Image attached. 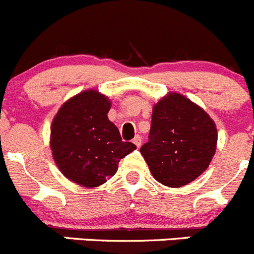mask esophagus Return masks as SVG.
Masks as SVG:
<instances>
[{
  "label": "esophagus",
  "instance_id": "1",
  "mask_svg": "<svg viewBox=\"0 0 254 254\" xmlns=\"http://www.w3.org/2000/svg\"><path fill=\"white\" fill-rule=\"evenodd\" d=\"M132 143L135 144V145L138 146H140L141 145V138H140V135H135L134 136V139H132Z\"/></svg>",
  "mask_w": 254,
  "mask_h": 254
}]
</instances>
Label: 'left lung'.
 I'll list each match as a JSON object with an SVG mask.
<instances>
[{"instance_id":"left-lung-1","label":"left lung","mask_w":254,"mask_h":254,"mask_svg":"<svg viewBox=\"0 0 254 254\" xmlns=\"http://www.w3.org/2000/svg\"><path fill=\"white\" fill-rule=\"evenodd\" d=\"M217 140L210 116L183 95L169 92L154 105L149 140L140 153L156 181L179 188L209 167Z\"/></svg>"}]
</instances>
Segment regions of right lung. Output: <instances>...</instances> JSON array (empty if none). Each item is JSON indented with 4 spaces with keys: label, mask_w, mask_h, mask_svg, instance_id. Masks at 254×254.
<instances>
[{
    "label": "right lung",
    "mask_w": 254,
    "mask_h": 254,
    "mask_svg": "<svg viewBox=\"0 0 254 254\" xmlns=\"http://www.w3.org/2000/svg\"><path fill=\"white\" fill-rule=\"evenodd\" d=\"M111 103L98 90L68 99L51 124L50 146L60 172L73 183L96 188L114 177L119 160L136 149L123 141L108 118Z\"/></svg>",
    "instance_id": "add662e5"
}]
</instances>
